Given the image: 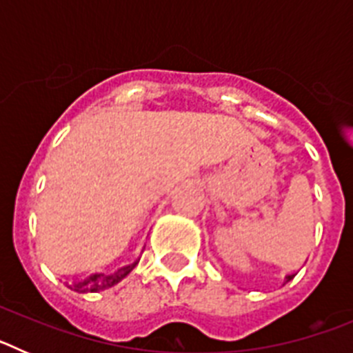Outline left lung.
Segmentation results:
<instances>
[{"label": "left lung", "mask_w": 353, "mask_h": 353, "mask_svg": "<svg viewBox=\"0 0 353 353\" xmlns=\"http://www.w3.org/2000/svg\"><path fill=\"white\" fill-rule=\"evenodd\" d=\"M293 277H295V274H290V276H286V277H285V279H286V281H285V283H288V281H292V279H293Z\"/></svg>", "instance_id": "1"}]
</instances>
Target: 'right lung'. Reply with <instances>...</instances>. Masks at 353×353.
<instances>
[{
	"instance_id": "right-lung-1",
	"label": "right lung",
	"mask_w": 353,
	"mask_h": 353,
	"mask_svg": "<svg viewBox=\"0 0 353 353\" xmlns=\"http://www.w3.org/2000/svg\"><path fill=\"white\" fill-rule=\"evenodd\" d=\"M139 263V260L132 261V263L125 265V267H120L118 270L114 272L108 274V272H95L92 276H88L86 279L79 283H74V285H67L68 288L74 290V292H79V293H88V292H102L105 288H111V286L118 285L121 279H125L136 265Z\"/></svg>"
}]
</instances>
